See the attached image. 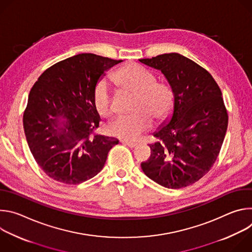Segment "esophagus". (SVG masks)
Masks as SVG:
<instances>
[{
  "label": "esophagus",
  "instance_id": "1",
  "mask_svg": "<svg viewBox=\"0 0 252 252\" xmlns=\"http://www.w3.org/2000/svg\"><path fill=\"white\" fill-rule=\"evenodd\" d=\"M122 142L124 143V145L129 147V148H135L137 146L136 142H133V141H128V140H122Z\"/></svg>",
  "mask_w": 252,
  "mask_h": 252
}]
</instances>
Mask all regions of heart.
Segmentation results:
<instances>
[{
    "label": "heart",
    "mask_w": 252,
    "mask_h": 252,
    "mask_svg": "<svg viewBox=\"0 0 252 252\" xmlns=\"http://www.w3.org/2000/svg\"><path fill=\"white\" fill-rule=\"evenodd\" d=\"M115 84L123 91L134 94L130 114L117 118L106 126L107 133L126 140L136 139L149 130L153 118L161 122L172 112L174 93L169 85L157 82V77L149 69L136 63H128L119 68L113 76ZM93 105L101 118L113 114V101L109 87L101 80L93 90Z\"/></svg>",
    "instance_id": "b5f03b06"
}]
</instances>
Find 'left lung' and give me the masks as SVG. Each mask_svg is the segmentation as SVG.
I'll use <instances>...</instances> for the list:
<instances>
[{
	"label": "left lung",
	"mask_w": 252,
	"mask_h": 252,
	"mask_svg": "<svg viewBox=\"0 0 252 252\" xmlns=\"http://www.w3.org/2000/svg\"><path fill=\"white\" fill-rule=\"evenodd\" d=\"M139 62L159 69L174 93L172 117L154 134L158 140L149 145L152 155L140 166L164 188L189 187L220 155L228 124L221 91L205 68L177 53Z\"/></svg>",
	"instance_id": "1"
}]
</instances>
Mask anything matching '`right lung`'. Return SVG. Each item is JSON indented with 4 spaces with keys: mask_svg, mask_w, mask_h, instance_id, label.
<instances>
[{
    "mask_svg": "<svg viewBox=\"0 0 252 252\" xmlns=\"http://www.w3.org/2000/svg\"><path fill=\"white\" fill-rule=\"evenodd\" d=\"M121 62L79 54L47 68L32 86L24 130L34 160L54 181H88L102 169L107 154L119 143L118 138L94 132L100 119L93 105V90L104 71Z\"/></svg>",
    "mask_w": 252,
    "mask_h": 252,
    "instance_id": "1",
    "label": "right lung"
}]
</instances>
